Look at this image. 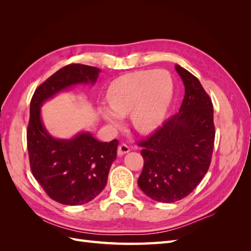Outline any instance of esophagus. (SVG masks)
I'll use <instances>...</instances> for the list:
<instances>
[{
	"instance_id": "obj_1",
	"label": "esophagus",
	"mask_w": 251,
	"mask_h": 251,
	"mask_svg": "<svg viewBox=\"0 0 251 251\" xmlns=\"http://www.w3.org/2000/svg\"><path fill=\"white\" fill-rule=\"evenodd\" d=\"M130 151V148H128L126 144H120V146L118 147V150H117V154L118 156H124L125 154L128 153Z\"/></svg>"
}]
</instances>
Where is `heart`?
<instances>
[{
	"instance_id": "obj_1",
	"label": "heart",
	"mask_w": 251,
	"mask_h": 251,
	"mask_svg": "<svg viewBox=\"0 0 251 251\" xmlns=\"http://www.w3.org/2000/svg\"><path fill=\"white\" fill-rule=\"evenodd\" d=\"M174 87L169 72L140 70L126 73L111 81L107 90L109 107L100 114L113 127H119L130 115L133 126L140 133H151L162 123L172 100Z\"/></svg>"
}]
</instances>
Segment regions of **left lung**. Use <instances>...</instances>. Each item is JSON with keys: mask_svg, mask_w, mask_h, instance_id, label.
<instances>
[{"mask_svg": "<svg viewBox=\"0 0 251 251\" xmlns=\"http://www.w3.org/2000/svg\"><path fill=\"white\" fill-rule=\"evenodd\" d=\"M175 69L185 88L179 112L138 142L144 160L138 185L163 203L185 198L200 183L210 165L216 133L212 102L201 82L181 66Z\"/></svg>", "mask_w": 251, "mask_h": 251, "instance_id": "8db88e82", "label": "left lung"}]
</instances>
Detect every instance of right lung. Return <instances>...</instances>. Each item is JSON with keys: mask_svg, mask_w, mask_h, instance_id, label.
Instances as JSON below:
<instances>
[{"mask_svg": "<svg viewBox=\"0 0 251 251\" xmlns=\"http://www.w3.org/2000/svg\"><path fill=\"white\" fill-rule=\"evenodd\" d=\"M100 69L80 64L59 69L35 90L30 102L27 148L34 178L52 200L81 205L100 194L117 156L118 140L101 142L89 132L71 139L52 137L41 117V107L57 93L75 85L96 82Z\"/></svg>", "mask_w": 251, "mask_h": 251, "instance_id": "obj_1", "label": "right lung"}]
</instances>
